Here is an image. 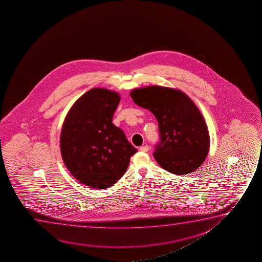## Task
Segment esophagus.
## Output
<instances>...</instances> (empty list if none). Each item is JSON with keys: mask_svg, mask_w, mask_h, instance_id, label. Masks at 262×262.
<instances>
[{"mask_svg": "<svg viewBox=\"0 0 262 262\" xmlns=\"http://www.w3.org/2000/svg\"><path fill=\"white\" fill-rule=\"evenodd\" d=\"M148 149H149V147H148V146H142V147H140V150L142 151V152H147L148 151Z\"/></svg>", "mask_w": 262, "mask_h": 262, "instance_id": "1", "label": "esophagus"}]
</instances>
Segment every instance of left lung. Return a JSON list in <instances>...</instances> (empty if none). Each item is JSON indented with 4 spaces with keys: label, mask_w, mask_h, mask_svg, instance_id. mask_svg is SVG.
<instances>
[{
    "label": "left lung",
    "mask_w": 262,
    "mask_h": 262,
    "mask_svg": "<svg viewBox=\"0 0 262 262\" xmlns=\"http://www.w3.org/2000/svg\"><path fill=\"white\" fill-rule=\"evenodd\" d=\"M129 95L158 120L160 142L153 155L159 165L177 176L197 170L208 156L210 138L193 101L181 90L157 85L134 89Z\"/></svg>",
    "instance_id": "left-lung-1"
}]
</instances>
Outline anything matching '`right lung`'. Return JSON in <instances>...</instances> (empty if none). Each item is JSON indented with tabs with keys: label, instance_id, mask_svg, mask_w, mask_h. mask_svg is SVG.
Listing matches in <instances>:
<instances>
[{
	"label": "right lung",
	"instance_id": "1",
	"mask_svg": "<svg viewBox=\"0 0 262 262\" xmlns=\"http://www.w3.org/2000/svg\"><path fill=\"white\" fill-rule=\"evenodd\" d=\"M120 99L115 91L94 88L76 101L62 123L60 148L65 166L77 181L93 189L113 186L137 152L113 123Z\"/></svg>",
	"mask_w": 262,
	"mask_h": 262
}]
</instances>
